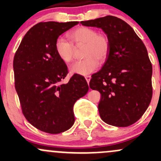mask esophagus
Segmentation results:
<instances>
[{"instance_id":"obj_1","label":"esophagus","mask_w":161,"mask_h":161,"mask_svg":"<svg viewBox=\"0 0 161 161\" xmlns=\"http://www.w3.org/2000/svg\"><path fill=\"white\" fill-rule=\"evenodd\" d=\"M85 79H86V80L87 83L89 84V82H90V79H91V76L90 75H86L85 76Z\"/></svg>"}]
</instances>
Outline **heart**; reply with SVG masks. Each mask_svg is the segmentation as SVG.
Instances as JSON below:
<instances>
[{
	"mask_svg": "<svg viewBox=\"0 0 161 161\" xmlns=\"http://www.w3.org/2000/svg\"><path fill=\"white\" fill-rule=\"evenodd\" d=\"M71 43L64 38H58L55 43V51L63 62L69 64L73 59L74 47L84 45L82 56L86 58L76 61L70 67L71 74L86 75L98 67L99 61L106 60L110 50V41L108 36L99 34L90 27H79L69 32L67 35Z\"/></svg>",
	"mask_w": 161,
	"mask_h": 161,
	"instance_id": "heart-1",
	"label": "heart"
}]
</instances>
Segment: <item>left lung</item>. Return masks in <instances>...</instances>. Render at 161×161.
<instances>
[{"mask_svg": "<svg viewBox=\"0 0 161 161\" xmlns=\"http://www.w3.org/2000/svg\"><path fill=\"white\" fill-rule=\"evenodd\" d=\"M80 23L100 28L110 41L107 61L90 82V88L101 94L100 118L117 127L134 124L152 99L153 69L145 45L129 24L114 16Z\"/></svg>", "mask_w": 161, "mask_h": 161, "instance_id": "left-lung-1", "label": "left lung"}]
</instances>
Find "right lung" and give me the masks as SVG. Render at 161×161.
<instances>
[{"instance_id":"add662e5","label":"right lung","mask_w":161,"mask_h":161,"mask_svg":"<svg viewBox=\"0 0 161 161\" xmlns=\"http://www.w3.org/2000/svg\"><path fill=\"white\" fill-rule=\"evenodd\" d=\"M79 22H40L24 36L13 61L14 86L22 113L39 130L58 134L74 125L73 105L89 90L83 76L61 83L68 68L55 51L59 36Z\"/></svg>"}]
</instances>
